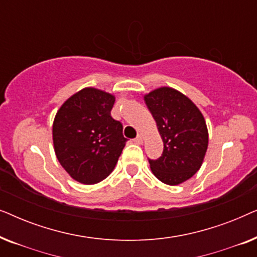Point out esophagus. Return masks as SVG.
<instances>
[{"mask_svg":"<svg viewBox=\"0 0 257 257\" xmlns=\"http://www.w3.org/2000/svg\"><path fill=\"white\" fill-rule=\"evenodd\" d=\"M133 142H135L136 144H142L143 143V136L138 135V136H137V138L133 139Z\"/></svg>","mask_w":257,"mask_h":257,"instance_id":"esophagus-1","label":"esophagus"}]
</instances>
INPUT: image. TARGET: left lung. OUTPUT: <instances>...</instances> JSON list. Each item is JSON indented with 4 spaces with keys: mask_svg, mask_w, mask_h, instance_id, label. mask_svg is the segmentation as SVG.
I'll use <instances>...</instances> for the list:
<instances>
[{
    "mask_svg": "<svg viewBox=\"0 0 257 257\" xmlns=\"http://www.w3.org/2000/svg\"><path fill=\"white\" fill-rule=\"evenodd\" d=\"M144 99L164 143L161 157L149 159L151 170L164 184H181L202 165L208 147L205 118L189 98L172 87H159Z\"/></svg>",
    "mask_w": 257,
    "mask_h": 257,
    "instance_id": "1",
    "label": "left lung"
}]
</instances>
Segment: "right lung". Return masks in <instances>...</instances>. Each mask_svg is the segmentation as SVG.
Instances as JSON below:
<instances>
[{
	"instance_id": "obj_1",
	"label": "right lung",
	"mask_w": 257,
	"mask_h": 257,
	"mask_svg": "<svg viewBox=\"0 0 257 257\" xmlns=\"http://www.w3.org/2000/svg\"><path fill=\"white\" fill-rule=\"evenodd\" d=\"M114 96L85 87L59 108L52 126L56 157L76 181L98 184L108 177L127 139L111 117Z\"/></svg>"
}]
</instances>
